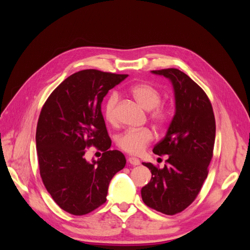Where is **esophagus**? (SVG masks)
Wrapping results in <instances>:
<instances>
[{
  "mask_svg": "<svg viewBox=\"0 0 250 250\" xmlns=\"http://www.w3.org/2000/svg\"><path fill=\"white\" fill-rule=\"evenodd\" d=\"M128 163H129L131 166H139L141 164L140 160L137 157H129L128 158Z\"/></svg>",
  "mask_w": 250,
  "mask_h": 250,
  "instance_id": "1",
  "label": "esophagus"
}]
</instances>
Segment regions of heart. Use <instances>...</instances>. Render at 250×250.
Returning <instances> with one entry per match:
<instances>
[{
  "instance_id": "b5f03b06",
  "label": "heart",
  "mask_w": 250,
  "mask_h": 250,
  "mask_svg": "<svg viewBox=\"0 0 250 250\" xmlns=\"http://www.w3.org/2000/svg\"><path fill=\"white\" fill-rule=\"evenodd\" d=\"M129 93L141 106L145 110H151V119L158 125H163L169 118L168 110L160 107L162 96L158 89L147 83H137L129 87ZM119 96L117 93H111L103 104V115L108 123H116L117 104ZM153 133L148 128L138 130H126L117 138V145L130 154H140L148 144L152 141Z\"/></svg>"
}]
</instances>
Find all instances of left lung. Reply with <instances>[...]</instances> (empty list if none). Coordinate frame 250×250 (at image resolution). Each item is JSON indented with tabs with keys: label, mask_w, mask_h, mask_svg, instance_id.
I'll use <instances>...</instances> for the list:
<instances>
[{
	"label": "left lung",
	"mask_w": 250,
	"mask_h": 250,
	"mask_svg": "<svg viewBox=\"0 0 250 250\" xmlns=\"http://www.w3.org/2000/svg\"><path fill=\"white\" fill-rule=\"evenodd\" d=\"M168 78L175 98V113L165 138L153 152L168 155L165 167L143 163L151 179L141 194L147 207L166 215L183 211L197 197L213 157L216 123L211 104L203 89L177 69L151 71Z\"/></svg>",
	"instance_id": "1"
}]
</instances>
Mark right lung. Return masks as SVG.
<instances>
[{
    "label": "right lung",
    "instance_id": "obj_1",
    "mask_svg": "<svg viewBox=\"0 0 250 250\" xmlns=\"http://www.w3.org/2000/svg\"><path fill=\"white\" fill-rule=\"evenodd\" d=\"M128 75L83 70L53 90L42 108L36 128V149L42 183L60 208L81 216L106 201L108 186L126 158L109 150L111 141L101 104L108 90ZM104 151L86 161L85 148Z\"/></svg>",
    "mask_w": 250,
    "mask_h": 250
}]
</instances>
